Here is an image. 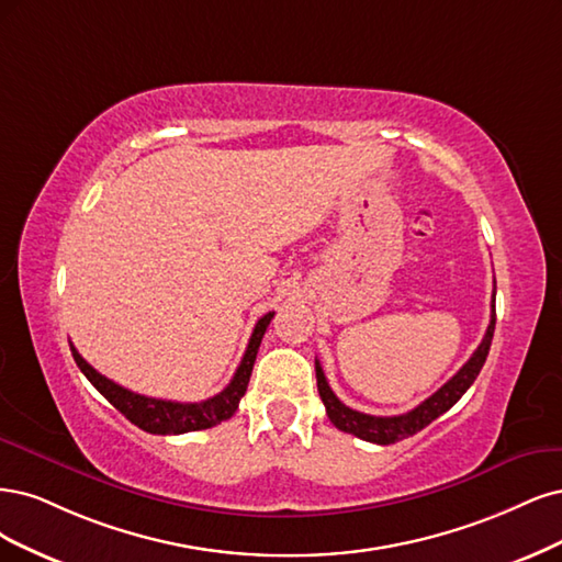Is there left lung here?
I'll return each mask as SVG.
<instances>
[{
    "label": "left lung",
    "mask_w": 562,
    "mask_h": 562,
    "mask_svg": "<svg viewBox=\"0 0 562 562\" xmlns=\"http://www.w3.org/2000/svg\"><path fill=\"white\" fill-rule=\"evenodd\" d=\"M495 334V294H493V313H491V324H487V331L481 340V346L474 350V355L469 357L467 364L452 375L443 387L434 392L429 400H425L420 406H415L413 411L404 415H392V418H380V415H369V413H359L350 406L342 404L338 396L331 392L327 378H324V371L319 367V361L315 359V373H317V390L324 402V408H327L329 420L340 429L355 434V437L378 443V446H390L402 439L413 437L420 429H425L431 420H437L439 415H443L452 404H458L460 396L472 387L476 375L481 373L485 357L491 352V342Z\"/></svg>",
    "instance_id": "obj_1"
}]
</instances>
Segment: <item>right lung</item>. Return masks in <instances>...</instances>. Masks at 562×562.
<instances>
[{
  "instance_id": "obj_1",
  "label": "right lung",
  "mask_w": 562,
  "mask_h": 562,
  "mask_svg": "<svg viewBox=\"0 0 562 562\" xmlns=\"http://www.w3.org/2000/svg\"><path fill=\"white\" fill-rule=\"evenodd\" d=\"M276 313H266L259 322L255 331H251L249 346L245 350V357L240 361L238 371L231 378V383L220 392L214 394L212 400L198 402V404H179V402H168V400H154V396H144L135 394L131 390H125L116 385L114 380L104 378L98 373L88 361L77 352L75 346L71 348V357H75L77 367L81 373L93 383V387L110 402L116 411H121L125 418H128L133 425L139 429L149 431V434H187V431H198V429H210L214 425H220L228 420L231 415L238 411V404L243 400V394L247 392V383L251 369H255V359L261 346V338L268 329L270 319H273Z\"/></svg>"
}]
</instances>
